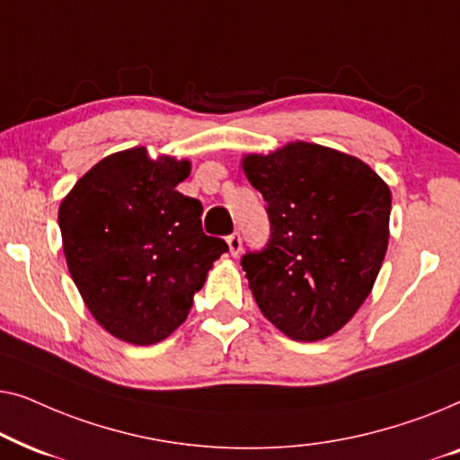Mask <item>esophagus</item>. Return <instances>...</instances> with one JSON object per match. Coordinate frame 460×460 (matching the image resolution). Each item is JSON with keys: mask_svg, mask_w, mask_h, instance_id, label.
<instances>
[{"mask_svg": "<svg viewBox=\"0 0 460 460\" xmlns=\"http://www.w3.org/2000/svg\"><path fill=\"white\" fill-rule=\"evenodd\" d=\"M228 249H230L232 257H236L243 251V238H241V234H238V232H234V234L228 236Z\"/></svg>", "mask_w": 460, "mask_h": 460, "instance_id": "esophagus-1", "label": "esophagus"}]
</instances>
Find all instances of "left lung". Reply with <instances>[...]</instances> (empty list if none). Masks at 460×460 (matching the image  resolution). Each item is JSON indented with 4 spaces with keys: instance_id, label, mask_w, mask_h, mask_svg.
<instances>
[{
    "instance_id": "left-lung-1",
    "label": "left lung",
    "mask_w": 460,
    "mask_h": 460,
    "mask_svg": "<svg viewBox=\"0 0 460 460\" xmlns=\"http://www.w3.org/2000/svg\"><path fill=\"white\" fill-rule=\"evenodd\" d=\"M241 165L272 230L268 247L241 261L257 305L293 341L335 335L385 260L389 186L358 156L301 140L244 155Z\"/></svg>"
}]
</instances>
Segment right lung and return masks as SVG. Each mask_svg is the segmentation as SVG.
<instances>
[{"mask_svg": "<svg viewBox=\"0 0 460 460\" xmlns=\"http://www.w3.org/2000/svg\"><path fill=\"white\" fill-rule=\"evenodd\" d=\"M188 175V159L128 148L96 163L58 207L71 279L96 323L121 341L172 335L228 251L200 228L203 205L175 190Z\"/></svg>", "mask_w": 460, "mask_h": 460, "instance_id": "1", "label": "right lung"}]
</instances>
